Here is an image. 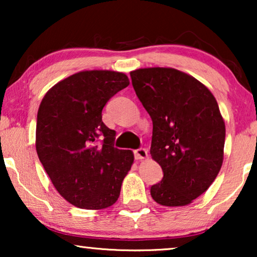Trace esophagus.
I'll return each mask as SVG.
<instances>
[{
    "label": "esophagus",
    "mask_w": 257,
    "mask_h": 257,
    "mask_svg": "<svg viewBox=\"0 0 257 257\" xmlns=\"http://www.w3.org/2000/svg\"><path fill=\"white\" fill-rule=\"evenodd\" d=\"M135 157L137 160H142V159H146L149 157V153L145 149H138L135 151Z\"/></svg>",
    "instance_id": "esophagus-1"
}]
</instances>
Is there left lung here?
I'll use <instances>...</instances> for the list:
<instances>
[{
    "mask_svg": "<svg viewBox=\"0 0 257 257\" xmlns=\"http://www.w3.org/2000/svg\"><path fill=\"white\" fill-rule=\"evenodd\" d=\"M130 75L153 121L151 156L164 172L151 195L161 206H187L222 166L226 126L217 101L208 87L177 69H137Z\"/></svg>",
    "mask_w": 257,
    "mask_h": 257,
    "instance_id": "8db88e82",
    "label": "left lung"
}]
</instances>
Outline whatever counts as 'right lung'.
Segmentation results:
<instances>
[{"label":"right lung","mask_w":257,"mask_h":257,"mask_svg":"<svg viewBox=\"0 0 257 257\" xmlns=\"http://www.w3.org/2000/svg\"><path fill=\"white\" fill-rule=\"evenodd\" d=\"M128 84L122 72L85 70L55 84L41 101L37 156L57 192L73 206L104 209L119 198L135 156L112 145L115 132L101 120V111Z\"/></svg>","instance_id":"add662e5"}]
</instances>
